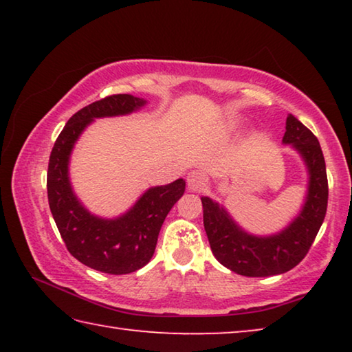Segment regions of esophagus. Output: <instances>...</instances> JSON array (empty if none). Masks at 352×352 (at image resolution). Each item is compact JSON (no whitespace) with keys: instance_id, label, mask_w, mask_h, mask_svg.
I'll list each match as a JSON object with an SVG mask.
<instances>
[{"instance_id":"esophagus-1","label":"esophagus","mask_w":352,"mask_h":352,"mask_svg":"<svg viewBox=\"0 0 352 352\" xmlns=\"http://www.w3.org/2000/svg\"><path fill=\"white\" fill-rule=\"evenodd\" d=\"M188 188L192 190V192H199V190L204 189L205 186V175L201 174L200 170H192L188 174Z\"/></svg>"}]
</instances>
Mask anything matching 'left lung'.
I'll return each instance as SVG.
<instances>
[{
  "mask_svg": "<svg viewBox=\"0 0 352 352\" xmlns=\"http://www.w3.org/2000/svg\"><path fill=\"white\" fill-rule=\"evenodd\" d=\"M283 144L300 153L307 169V192L300 212L275 234L248 233L225 206L201 197L204 225L212 254L226 269L242 276L281 275L305 259L323 223L327 208V175L320 142L294 115L285 119Z\"/></svg>",
  "mask_w": 352,
  "mask_h": 352,
  "instance_id": "obj_1",
  "label": "left lung"
}]
</instances>
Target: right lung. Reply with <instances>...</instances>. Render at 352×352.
<instances>
[{"instance_id": "right-lung-1", "label": "right lung", "mask_w": 352, "mask_h": 352, "mask_svg": "<svg viewBox=\"0 0 352 352\" xmlns=\"http://www.w3.org/2000/svg\"><path fill=\"white\" fill-rule=\"evenodd\" d=\"M147 104L132 94H113L96 100L68 119L52 147L47 166V200L68 252L77 261L110 275H126L152 259L162 225L184 194L183 178L148 188L135 205L113 219L96 216L77 199L69 180L74 144L94 119L130 115Z\"/></svg>"}]
</instances>
